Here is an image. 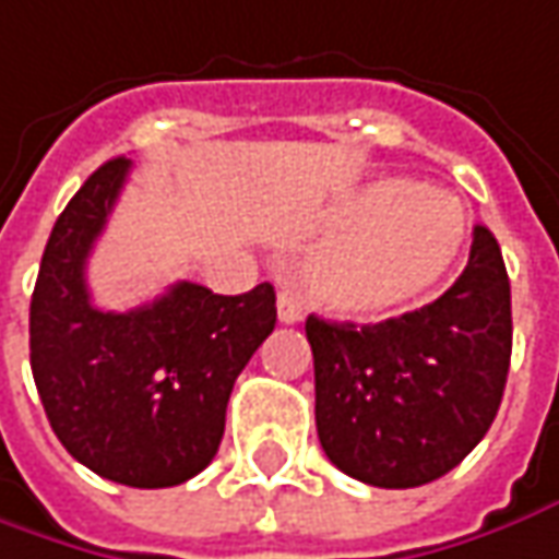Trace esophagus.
Returning a JSON list of instances; mask_svg holds the SVG:
<instances>
[{
	"label": "esophagus",
	"instance_id": "esophagus-1",
	"mask_svg": "<svg viewBox=\"0 0 559 559\" xmlns=\"http://www.w3.org/2000/svg\"><path fill=\"white\" fill-rule=\"evenodd\" d=\"M302 318V309L290 294H278V321L281 324H296Z\"/></svg>",
	"mask_w": 559,
	"mask_h": 559
}]
</instances>
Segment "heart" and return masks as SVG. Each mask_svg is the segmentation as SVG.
Listing matches in <instances>:
<instances>
[{
  "label": "heart",
  "instance_id": "1",
  "mask_svg": "<svg viewBox=\"0 0 559 559\" xmlns=\"http://www.w3.org/2000/svg\"><path fill=\"white\" fill-rule=\"evenodd\" d=\"M343 231L299 265V284L318 309L348 321L401 311L438 284L465 241L453 195L409 180L370 186L336 214Z\"/></svg>",
  "mask_w": 559,
  "mask_h": 559
}]
</instances>
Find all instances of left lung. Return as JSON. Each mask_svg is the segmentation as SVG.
Returning <instances> with one entry per match:
<instances>
[{
    "mask_svg": "<svg viewBox=\"0 0 559 559\" xmlns=\"http://www.w3.org/2000/svg\"><path fill=\"white\" fill-rule=\"evenodd\" d=\"M511 330V281L487 226H474L465 272L423 309L364 328L309 314L314 423L330 462L382 489L453 471L499 413Z\"/></svg>",
    "mask_w": 559,
    "mask_h": 559,
    "instance_id": "obj_1",
    "label": "left lung"
}]
</instances>
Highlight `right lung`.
I'll use <instances>...</instances> for the list:
<instances>
[{"mask_svg": "<svg viewBox=\"0 0 559 559\" xmlns=\"http://www.w3.org/2000/svg\"><path fill=\"white\" fill-rule=\"evenodd\" d=\"M109 158L57 216L29 302V367L67 453L112 484L162 489L211 465L238 373L275 330V290L180 281L131 311L91 306L85 263L128 180Z\"/></svg>", "mask_w": 559, "mask_h": 559, "instance_id": "obj_1", "label": "right lung"}]
</instances>
